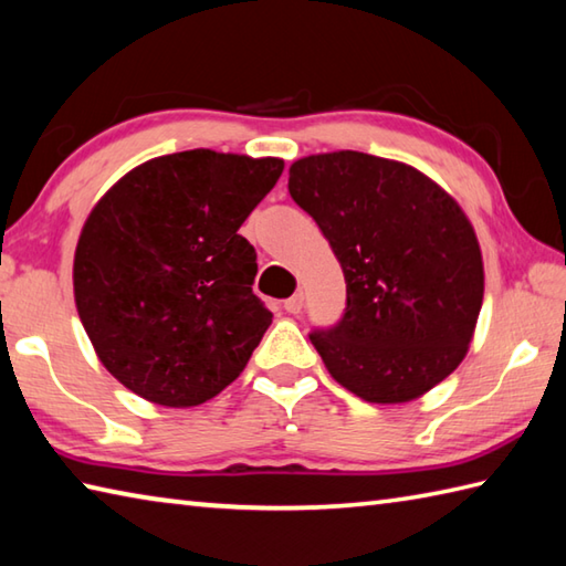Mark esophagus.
Wrapping results in <instances>:
<instances>
[{"instance_id": "1", "label": "esophagus", "mask_w": 566, "mask_h": 566, "mask_svg": "<svg viewBox=\"0 0 566 566\" xmlns=\"http://www.w3.org/2000/svg\"><path fill=\"white\" fill-rule=\"evenodd\" d=\"M284 308H286V312H290V314H302V308H304V294L296 292L294 296L286 298Z\"/></svg>"}]
</instances>
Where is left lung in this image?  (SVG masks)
Wrapping results in <instances>:
<instances>
[{"label":"left lung","instance_id":"1","mask_svg":"<svg viewBox=\"0 0 566 566\" xmlns=\"http://www.w3.org/2000/svg\"><path fill=\"white\" fill-rule=\"evenodd\" d=\"M290 193L346 276V314L308 336L331 378L375 405L449 378L483 304L481 245L453 196L415 166L350 149L296 159Z\"/></svg>","mask_w":566,"mask_h":566}]
</instances>
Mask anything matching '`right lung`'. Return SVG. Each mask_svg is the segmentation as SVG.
<instances>
[{"mask_svg": "<svg viewBox=\"0 0 566 566\" xmlns=\"http://www.w3.org/2000/svg\"><path fill=\"white\" fill-rule=\"evenodd\" d=\"M282 169L276 157L176 151L95 203L75 245V308L127 390L196 407L245 370L272 314L252 294L258 252L238 230Z\"/></svg>", "mask_w": 566, "mask_h": 566, "instance_id": "add662e5", "label": "right lung"}]
</instances>
